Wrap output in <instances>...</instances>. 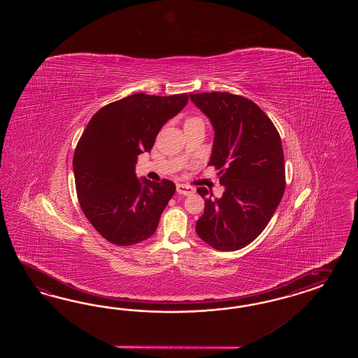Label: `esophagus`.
I'll use <instances>...</instances> for the list:
<instances>
[{
  "instance_id": "obj_1",
  "label": "esophagus",
  "mask_w": 358,
  "mask_h": 358,
  "mask_svg": "<svg viewBox=\"0 0 358 358\" xmlns=\"http://www.w3.org/2000/svg\"><path fill=\"white\" fill-rule=\"evenodd\" d=\"M177 193L178 194L182 195H192L194 194V189L193 187H190V186H187V185L184 184H177Z\"/></svg>"
}]
</instances>
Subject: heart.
I'll list each match as a JSON object with an SVG mask.
<instances>
[{"mask_svg":"<svg viewBox=\"0 0 358 358\" xmlns=\"http://www.w3.org/2000/svg\"><path fill=\"white\" fill-rule=\"evenodd\" d=\"M186 122H202V120H198V118H190V120H187Z\"/></svg>","mask_w":358,"mask_h":358,"instance_id":"heart-1","label":"heart"}]
</instances>
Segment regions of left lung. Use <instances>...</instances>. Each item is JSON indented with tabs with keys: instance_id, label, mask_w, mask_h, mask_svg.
Listing matches in <instances>:
<instances>
[{
	"instance_id": "8db88e82",
	"label": "left lung",
	"mask_w": 358,
	"mask_h": 358,
	"mask_svg": "<svg viewBox=\"0 0 358 358\" xmlns=\"http://www.w3.org/2000/svg\"><path fill=\"white\" fill-rule=\"evenodd\" d=\"M214 129L210 165L224 186L220 198H205L198 236L215 250L244 248L269 223L285 192L281 138L268 115L248 98L226 92L189 94Z\"/></svg>"
}]
</instances>
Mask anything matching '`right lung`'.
<instances>
[{
	"mask_svg": "<svg viewBox=\"0 0 358 358\" xmlns=\"http://www.w3.org/2000/svg\"><path fill=\"white\" fill-rule=\"evenodd\" d=\"M187 94L136 93L99 108L89 120L73 156L81 208L102 238L131 245L151 238L176 192L172 181L151 182L135 173L136 159L186 106Z\"/></svg>",
	"mask_w": 358,
	"mask_h": 358,
	"instance_id": "add662e5",
	"label": "right lung"
}]
</instances>
